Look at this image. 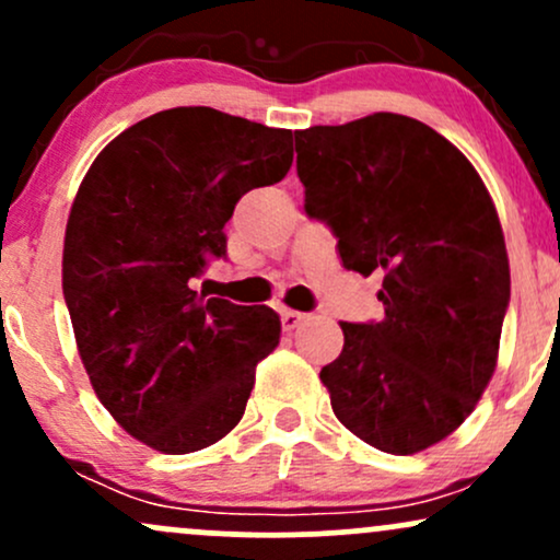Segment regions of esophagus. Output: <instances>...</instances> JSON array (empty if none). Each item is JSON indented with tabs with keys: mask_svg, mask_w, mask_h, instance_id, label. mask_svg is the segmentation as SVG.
<instances>
[{
	"mask_svg": "<svg viewBox=\"0 0 560 560\" xmlns=\"http://www.w3.org/2000/svg\"><path fill=\"white\" fill-rule=\"evenodd\" d=\"M307 316L305 313H298V311H281V326H284V331H294L298 326L305 320Z\"/></svg>",
	"mask_w": 560,
	"mask_h": 560,
	"instance_id": "obj_1",
	"label": "esophagus"
}]
</instances>
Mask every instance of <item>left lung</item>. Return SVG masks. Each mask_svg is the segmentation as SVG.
Returning <instances> with one entry per match:
<instances>
[{"label":"left lung","mask_w":560,"mask_h":560,"mask_svg":"<svg viewBox=\"0 0 560 560\" xmlns=\"http://www.w3.org/2000/svg\"><path fill=\"white\" fill-rule=\"evenodd\" d=\"M305 213L347 271L382 276V320L342 324L320 369L334 416L371 447L413 455L453 434L498 365L511 268L490 191L421 120L374 113L294 131Z\"/></svg>","instance_id":"obj_1"}]
</instances>
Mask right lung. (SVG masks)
Returning <instances> with one entry per match:
<instances>
[{
	"label": "right lung",
	"mask_w": 560,
	"mask_h": 560,
	"mask_svg": "<svg viewBox=\"0 0 560 560\" xmlns=\"http://www.w3.org/2000/svg\"><path fill=\"white\" fill-rule=\"evenodd\" d=\"M292 131L213 107L139 120L96 155L70 208L62 294L100 402L152 450L184 455L244 416L279 345L266 305L195 292L242 195L292 165Z\"/></svg>",
	"instance_id": "1"
}]
</instances>
